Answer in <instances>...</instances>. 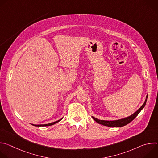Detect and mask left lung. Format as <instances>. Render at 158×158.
<instances>
[{"label": "left lung", "instance_id": "obj_1", "mask_svg": "<svg viewBox=\"0 0 158 158\" xmlns=\"http://www.w3.org/2000/svg\"><path fill=\"white\" fill-rule=\"evenodd\" d=\"M147 99H148V95L146 97V99L145 101L144 102L143 104L136 111L133 113L132 114H131L129 116H127L126 118H123V119H118V120H114V121H105V120H100L98 119L93 116H92L93 119L97 122L98 123L103 125V126H108V127H123L124 126L126 125H127V124H129V123H131L133 119H135L138 114L139 112L141 111V110L144 107L146 104V101H147Z\"/></svg>", "mask_w": 158, "mask_h": 158}]
</instances>
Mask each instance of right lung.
Instances as JSON below:
<instances>
[{
	"mask_svg": "<svg viewBox=\"0 0 158 158\" xmlns=\"http://www.w3.org/2000/svg\"><path fill=\"white\" fill-rule=\"evenodd\" d=\"M62 118L60 119L59 120L57 121H55V122H53V123H49V124H31L32 126H37V127H41V126H52V125H54L56 123H57L58 122H59L60 121H61L62 119Z\"/></svg>",
	"mask_w": 158,
	"mask_h": 158,
	"instance_id": "add662e5",
	"label": "right lung"
}]
</instances>
